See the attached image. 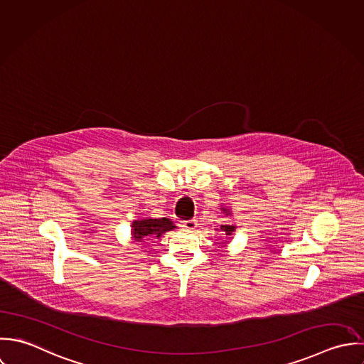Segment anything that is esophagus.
<instances>
[{
  "label": "esophagus",
  "mask_w": 364,
  "mask_h": 364,
  "mask_svg": "<svg viewBox=\"0 0 364 364\" xmlns=\"http://www.w3.org/2000/svg\"><path fill=\"white\" fill-rule=\"evenodd\" d=\"M197 220H194V219H188V220H183L181 223H180V226L183 228V229H186V230H193V229H196L197 228Z\"/></svg>",
  "instance_id": "obj_1"
}]
</instances>
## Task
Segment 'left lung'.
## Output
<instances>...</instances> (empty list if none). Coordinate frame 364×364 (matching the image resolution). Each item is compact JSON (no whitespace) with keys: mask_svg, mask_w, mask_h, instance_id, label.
I'll list each match as a JSON object with an SVG mask.
<instances>
[{"mask_svg":"<svg viewBox=\"0 0 364 364\" xmlns=\"http://www.w3.org/2000/svg\"><path fill=\"white\" fill-rule=\"evenodd\" d=\"M220 210H222V214H225L226 217H230L232 215V211L230 210H228L226 207H220ZM215 230H219L220 232V235H225V236H230L235 230H236V226L233 225V223H228V225H220V228L219 229H215Z\"/></svg>","mask_w":364,"mask_h":364,"instance_id":"obj_1","label":"left lung"}]
</instances>
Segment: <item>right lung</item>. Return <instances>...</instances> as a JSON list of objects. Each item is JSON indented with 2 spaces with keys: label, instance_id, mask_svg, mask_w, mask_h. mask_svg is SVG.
I'll use <instances>...</instances> for the list:
<instances>
[{
  "label": "right lung",
  "instance_id": "right-lung-1",
  "mask_svg": "<svg viewBox=\"0 0 364 364\" xmlns=\"http://www.w3.org/2000/svg\"><path fill=\"white\" fill-rule=\"evenodd\" d=\"M131 228V239L134 242H146L176 229V225L168 218H139L132 222Z\"/></svg>",
  "mask_w": 364,
  "mask_h": 364
}]
</instances>
